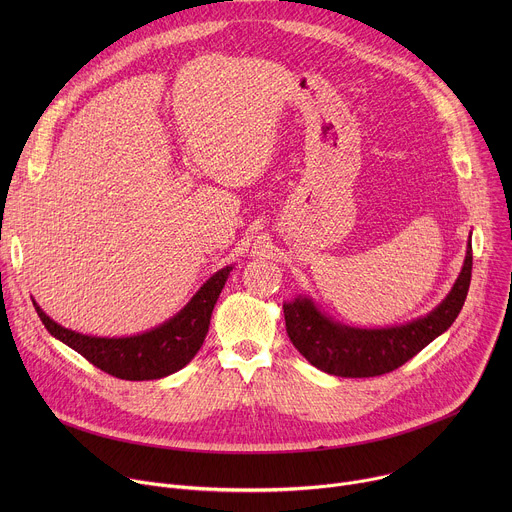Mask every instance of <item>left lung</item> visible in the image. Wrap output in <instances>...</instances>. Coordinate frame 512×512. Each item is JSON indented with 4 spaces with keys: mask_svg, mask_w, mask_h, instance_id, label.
Here are the masks:
<instances>
[{
    "mask_svg": "<svg viewBox=\"0 0 512 512\" xmlns=\"http://www.w3.org/2000/svg\"><path fill=\"white\" fill-rule=\"evenodd\" d=\"M472 277V243L450 294L429 314L399 326L354 328L324 314L310 296L283 304L289 340L316 369L348 379L391 373L444 334L458 318Z\"/></svg>",
    "mask_w": 512,
    "mask_h": 512,
    "instance_id": "obj_1",
    "label": "left lung"
}]
</instances>
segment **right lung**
<instances>
[{"mask_svg": "<svg viewBox=\"0 0 512 512\" xmlns=\"http://www.w3.org/2000/svg\"><path fill=\"white\" fill-rule=\"evenodd\" d=\"M233 271V265L218 269L190 298V302L164 324L133 336H89L56 324L34 302L44 328L60 342L83 354L97 369L125 381L164 379L194 358L200 350L214 304Z\"/></svg>", "mask_w": 512, "mask_h": 512, "instance_id": "1", "label": "right lung"}]
</instances>
